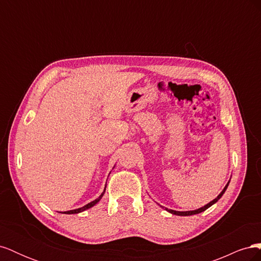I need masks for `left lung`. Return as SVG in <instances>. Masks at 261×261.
Returning <instances> with one entry per match:
<instances>
[{
	"label": "left lung",
	"instance_id": "1",
	"mask_svg": "<svg viewBox=\"0 0 261 261\" xmlns=\"http://www.w3.org/2000/svg\"><path fill=\"white\" fill-rule=\"evenodd\" d=\"M227 186H228V184H226V186L224 187L223 191L221 192V194L217 197L216 199H213L212 201H210L208 204H206V206H203L202 208H199V209H197V210H193V211H175V210H171V209H168V208H165V210H168L169 212L173 213V215H176V216H193V215H197V213H200V212H202V211H204V210H207L209 207L212 206L213 203H216V202L221 198V197H222V195H223L224 192L226 191Z\"/></svg>",
	"mask_w": 261,
	"mask_h": 261
}]
</instances>
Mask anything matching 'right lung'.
I'll return each mask as SVG.
<instances>
[{
  "label": "right lung",
  "mask_w": 261,
  "mask_h": 261,
  "mask_svg": "<svg viewBox=\"0 0 261 261\" xmlns=\"http://www.w3.org/2000/svg\"><path fill=\"white\" fill-rule=\"evenodd\" d=\"M105 192H106V189L103 191V193H102L101 195H100V197L99 198H97L96 200H93V201H91V202H89L88 204H86V206H84V207H82V208H80V209H75V210H69V211H64V212H62V213H65V215H74V213H80V212H82V211H84V210H87V209H89V208H91L92 206H94V204H96L101 198H102V196H103V194H105Z\"/></svg>",
  "instance_id": "right-lung-1"
}]
</instances>
